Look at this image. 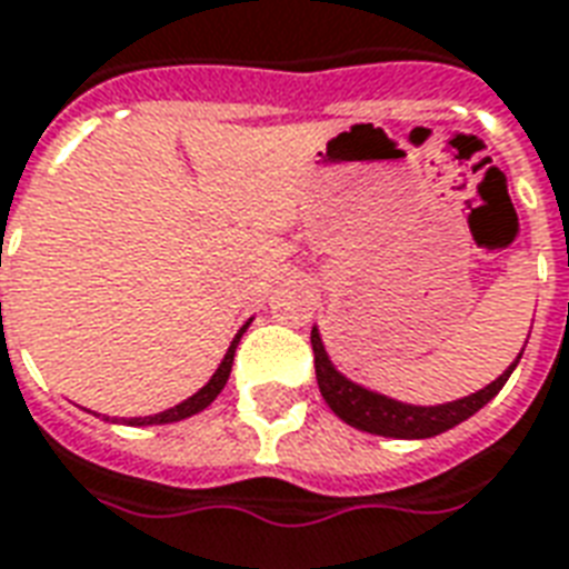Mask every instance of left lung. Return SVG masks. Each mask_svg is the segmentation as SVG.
Here are the masks:
<instances>
[{"mask_svg": "<svg viewBox=\"0 0 569 569\" xmlns=\"http://www.w3.org/2000/svg\"><path fill=\"white\" fill-rule=\"evenodd\" d=\"M310 343H313V361H317V380L319 391L326 403L335 410V413L343 419L352 428L359 431H368V435L380 437H401V440H422V437L443 435L449 428H456L458 422H465L470 416L482 410L500 389L503 382L509 380L512 368L519 365V359L512 361L498 380L479 389L477 395H467L461 401L440 403V407H410V403L391 401V398H382V395H373V391L361 389L356 382H349L347 377H340L335 365L328 361L326 347L319 340V331L313 328L310 335Z\"/></svg>", "mask_w": 569, "mask_h": 569, "instance_id": "1", "label": "left lung"}]
</instances>
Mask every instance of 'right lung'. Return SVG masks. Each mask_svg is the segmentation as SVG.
I'll return each mask as SVG.
<instances>
[{
  "mask_svg": "<svg viewBox=\"0 0 569 569\" xmlns=\"http://www.w3.org/2000/svg\"><path fill=\"white\" fill-rule=\"evenodd\" d=\"M247 328V326H243ZM243 328L238 331V338L231 340L229 352H226V359H222V365L217 368V373L210 377V382L204 386L201 391H196L192 398H187L183 403H178V407H171V410H166V413H156V416H141V419H129V425H162V422H180V419H187V416L199 413V410H204L217 395L222 391V386H226V380H229L231 373V361H234V349H238V340H241ZM126 422V419H123Z\"/></svg>",
  "mask_w": 569,
  "mask_h": 569,
  "instance_id": "obj_1",
  "label": "right lung"
}]
</instances>
